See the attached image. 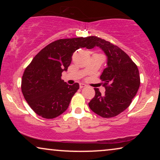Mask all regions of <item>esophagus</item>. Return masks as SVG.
Returning a JSON list of instances; mask_svg holds the SVG:
<instances>
[{
	"label": "esophagus",
	"instance_id": "esophagus-1",
	"mask_svg": "<svg viewBox=\"0 0 160 160\" xmlns=\"http://www.w3.org/2000/svg\"><path fill=\"white\" fill-rule=\"evenodd\" d=\"M79 87H80L81 89H82V88H84V87H87V85L85 84H83V83H81V84H79Z\"/></svg>",
	"mask_w": 160,
	"mask_h": 160
}]
</instances>
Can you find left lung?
<instances>
[{
    "label": "left lung",
    "mask_w": 160,
    "mask_h": 160,
    "mask_svg": "<svg viewBox=\"0 0 160 160\" xmlns=\"http://www.w3.org/2000/svg\"><path fill=\"white\" fill-rule=\"evenodd\" d=\"M98 47L107 57V67L100 76L106 88L104 95L95 89V95L89 107L103 118L119 115L130 106L140 87L137 65L117 46L104 39L92 36V49Z\"/></svg>",
    "instance_id": "left-lung-1"
}]
</instances>
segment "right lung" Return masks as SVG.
Masks as SVG:
<instances>
[{"label":"right lung","mask_w":160,"mask_h":160,"mask_svg":"<svg viewBox=\"0 0 160 160\" xmlns=\"http://www.w3.org/2000/svg\"><path fill=\"white\" fill-rule=\"evenodd\" d=\"M92 36L60 39L41 49L26 68L22 78L24 98L37 114L53 119L68 108L79 84H68L61 79L67 71L73 52L79 49H92Z\"/></svg>","instance_id":"1"}]
</instances>
